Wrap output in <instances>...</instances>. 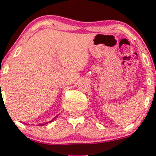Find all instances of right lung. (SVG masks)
<instances>
[{
  "mask_svg": "<svg viewBox=\"0 0 156 156\" xmlns=\"http://www.w3.org/2000/svg\"><path fill=\"white\" fill-rule=\"evenodd\" d=\"M50 122H52V121H50ZM47 124H48V122H47ZM38 125L39 126H42V125H44V124H40V125Z\"/></svg>",
  "mask_w": 156,
  "mask_h": 156,
  "instance_id": "1",
  "label": "right lung"
}]
</instances>
